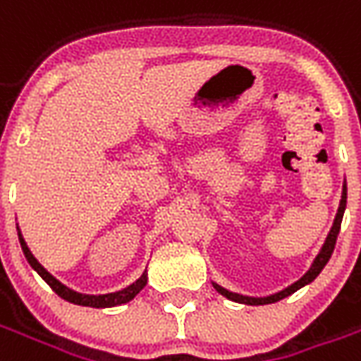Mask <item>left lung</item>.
Listing matches in <instances>:
<instances>
[{
  "instance_id": "8db88e82",
  "label": "left lung",
  "mask_w": 361,
  "mask_h": 361,
  "mask_svg": "<svg viewBox=\"0 0 361 361\" xmlns=\"http://www.w3.org/2000/svg\"><path fill=\"white\" fill-rule=\"evenodd\" d=\"M344 209H346V181H344V185H342V199H341V204H338V212H336V216H334L333 228H331V232H329V235H326L323 247H321V251L317 253L315 261L311 263L310 271L305 272L300 280H295L294 284H290V286L284 288V290H280V292H276V294L265 295V298H251V295L235 294V292H230V290H226V288L219 286L216 282H212V286L216 288V292H219V294H222L224 298H228V300H232V302H238V303H245V305H267V303L280 302V300H284V298H288L290 294H294L295 290H300V288H303L305 284H310V282H313V280L317 279L319 272L323 271L326 263H329V259H331V255H333V251H334V245H336L338 232H341Z\"/></svg>"
}]
</instances>
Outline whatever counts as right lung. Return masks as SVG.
<instances>
[{
	"mask_svg": "<svg viewBox=\"0 0 361 361\" xmlns=\"http://www.w3.org/2000/svg\"><path fill=\"white\" fill-rule=\"evenodd\" d=\"M19 230V228H17ZM19 242H20V247H23V253H25V257H27L28 265L32 267L40 276H42L46 282H48V286L59 295V298H63L66 302H71L75 305H87V307H114V305H121V303H127L133 300L135 295L141 292L142 288L147 286V271L142 272L139 279L135 280L133 284H129L127 288L123 290H119V292H111V294H100V295H90V294H81V292H75L71 288H67L66 284H61L58 279H54L50 272L46 271L36 257L30 253L28 250L27 242H25V238L20 234L19 230Z\"/></svg>",
	"mask_w": 361,
	"mask_h": 361,
	"instance_id": "right-lung-1",
	"label": "right lung"
}]
</instances>
